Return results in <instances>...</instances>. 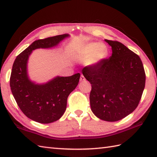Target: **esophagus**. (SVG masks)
Segmentation results:
<instances>
[{
  "label": "esophagus",
  "instance_id": "1",
  "mask_svg": "<svg viewBox=\"0 0 157 157\" xmlns=\"http://www.w3.org/2000/svg\"><path fill=\"white\" fill-rule=\"evenodd\" d=\"M85 78H84V76L83 75H81V77H80V79H79V80H80V82H83V81H85Z\"/></svg>",
  "mask_w": 157,
  "mask_h": 157
}]
</instances>
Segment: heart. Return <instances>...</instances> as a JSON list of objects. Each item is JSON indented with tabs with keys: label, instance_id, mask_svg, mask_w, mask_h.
Instances as JSON below:
<instances>
[{
	"label": "heart",
	"instance_id": "1",
	"mask_svg": "<svg viewBox=\"0 0 157 157\" xmlns=\"http://www.w3.org/2000/svg\"><path fill=\"white\" fill-rule=\"evenodd\" d=\"M109 55L106 46L98 42H89L77 46L73 53L76 61L84 62L88 67H95L104 61Z\"/></svg>",
	"mask_w": 157,
	"mask_h": 157
}]
</instances>
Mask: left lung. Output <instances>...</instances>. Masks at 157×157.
<instances>
[{
	"mask_svg": "<svg viewBox=\"0 0 157 157\" xmlns=\"http://www.w3.org/2000/svg\"><path fill=\"white\" fill-rule=\"evenodd\" d=\"M112 55L82 73L92 85L90 102L92 113L103 121L121 120L134 111L145 87L146 75L139 56L124 44L105 40Z\"/></svg>",
	"mask_w": 157,
	"mask_h": 157,
	"instance_id": "8db88e82",
	"label": "left lung"
}]
</instances>
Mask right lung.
I'll list each match as a JSON object with an SVG mask.
<instances>
[{"label": "right lung", "instance_id": "right-lung-1", "mask_svg": "<svg viewBox=\"0 0 157 157\" xmlns=\"http://www.w3.org/2000/svg\"><path fill=\"white\" fill-rule=\"evenodd\" d=\"M68 34L38 40L17 56L13 65L10 87L19 107L25 116L40 123L57 121L66 110L67 100L78 85L80 74L56 76L47 82L38 84L30 79L28 63L33 51L56 47Z\"/></svg>", "mask_w": 157, "mask_h": 157}]
</instances>
